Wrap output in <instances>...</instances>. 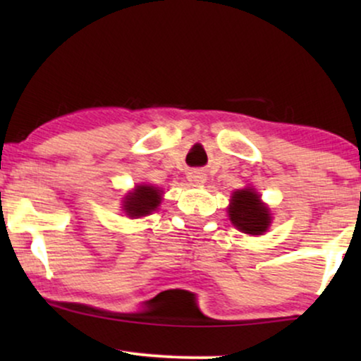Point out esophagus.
<instances>
[{
  "label": "esophagus",
  "instance_id": "esophagus-1",
  "mask_svg": "<svg viewBox=\"0 0 361 361\" xmlns=\"http://www.w3.org/2000/svg\"><path fill=\"white\" fill-rule=\"evenodd\" d=\"M189 180L192 182V184H204V182H205L207 179H205L204 172H200V171H192L190 174H189Z\"/></svg>",
  "mask_w": 361,
  "mask_h": 361
}]
</instances>
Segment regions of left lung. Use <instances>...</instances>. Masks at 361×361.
Instances as JSON below:
<instances>
[{
	"label": "left lung",
	"mask_w": 361,
	"mask_h": 361,
	"mask_svg": "<svg viewBox=\"0 0 361 361\" xmlns=\"http://www.w3.org/2000/svg\"><path fill=\"white\" fill-rule=\"evenodd\" d=\"M231 224L243 233L263 235L271 224L269 212L251 189L236 190L228 207Z\"/></svg>",
	"instance_id": "obj_1"
}]
</instances>
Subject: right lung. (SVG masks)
Here are the masks:
<instances>
[{
  "label": "right lung",
  "instance_id": "obj_1",
  "mask_svg": "<svg viewBox=\"0 0 361 361\" xmlns=\"http://www.w3.org/2000/svg\"><path fill=\"white\" fill-rule=\"evenodd\" d=\"M161 204V190L151 185H140L126 197L125 210L130 216H145Z\"/></svg>",
  "mask_w": 361,
  "mask_h": 361
}]
</instances>
